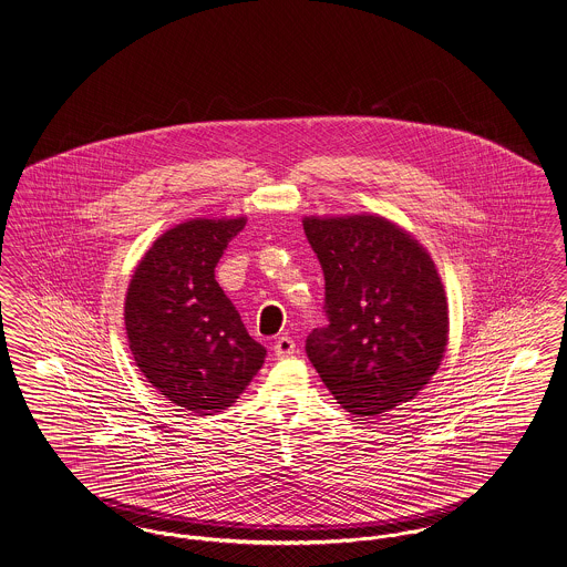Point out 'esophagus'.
<instances>
[{"label": "esophagus", "mask_w": 567, "mask_h": 567, "mask_svg": "<svg viewBox=\"0 0 567 567\" xmlns=\"http://www.w3.org/2000/svg\"><path fill=\"white\" fill-rule=\"evenodd\" d=\"M274 354H276L278 359H287V357H293V338H289V336H282V338H278V340H276V343H274Z\"/></svg>", "instance_id": "34e87169"}]
</instances>
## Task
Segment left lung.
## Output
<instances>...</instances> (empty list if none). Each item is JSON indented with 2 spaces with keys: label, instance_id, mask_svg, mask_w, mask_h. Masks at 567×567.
<instances>
[{
  "label": "left lung",
  "instance_id": "obj_1",
  "mask_svg": "<svg viewBox=\"0 0 567 567\" xmlns=\"http://www.w3.org/2000/svg\"><path fill=\"white\" fill-rule=\"evenodd\" d=\"M303 231L324 274L329 324L306 340L320 380L364 420L409 403L450 340L447 297L429 250L378 215L306 217Z\"/></svg>",
  "mask_w": 567,
  "mask_h": 567
}]
</instances>
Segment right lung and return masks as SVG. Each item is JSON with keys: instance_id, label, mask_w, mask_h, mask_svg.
Masks as SVG:
<instances>
[{"instance_id": "obj_1", "label": "right lung", "mask_w": 567, "mask_h": 567, "mask_svg": "<svg viewBox=\"0 0 567 567\" xmlns=\"http://www.w3.org/2000/svg\"><path fill=\"white\" fill-rule=\"evenodd\" d=\"M245 224L198 217L166 229L126 291L136 367L171 403L200 415L236 403L266 359L215 280L217 261Z\"/></svg>"}]
</instances>
